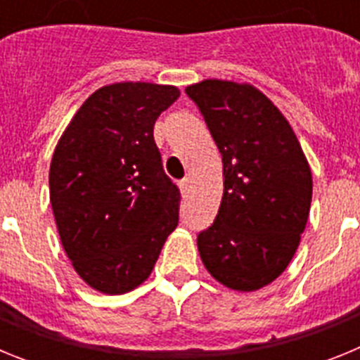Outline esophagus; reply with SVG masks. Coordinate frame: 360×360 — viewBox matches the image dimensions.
<instances>
[{"label": "esophagus", "mask_w": 360, "mask_h": 360, "mask_svg": "<svg viewBox=\"0 0 360 360\" xmlns=\"http://www.w3.org/2000/svg\"><path fill=\"white\" fill-rule=\"evenodd\" d=\"M180 189H182L184 195H189V191H191V178H184V180H180Z\"/></svg>", "instance_id": "obj_1"}]
</instances>
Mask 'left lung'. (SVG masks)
I'll use <instances>...</instances> for the list:
<instances>
[{"label":"left lung","instance_id":"left-lung-1","mask_svg":"<svg viewBox=\"0 0 360 360\" xmlns=\"http://www.w3.org/2000/svg\"><path fill=\"white\" fill-rule=\"evenodd\" d=\"M186 94L224 162V196L198 234L200 257L225 287L257 290L297 250L310 212V167L288 120L254 86L207 79Z\"/></svg>","mask_w":360,"mask_h":360}]
</instances>
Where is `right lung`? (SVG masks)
Wrapping results in <instances>:
<instances>
[{
  "label": "right lung",
  "mask_w": 360,
  "mask_h": 360,
  "mask_svg": "<svg viewBox=\"0 0 360 360\" xmlns=\"http://www.w3.org/2000/svg\"><path fill=\"white\" fill-rule=\"evenodd\" d=\"M174 86L117 82L79 108L50 164V202L73 269L91 288L124 294L151 274L178 225L180 191L153 126Z\"/></svg>",
  "instance_id": "1"
}]
</instances>
